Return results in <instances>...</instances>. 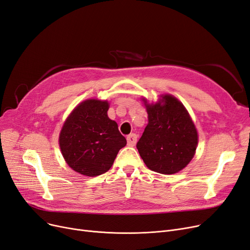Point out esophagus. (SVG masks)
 <instances>
[{
	"mask_svg": "<svg viewBox=\"0 0 250 250\" xmlns=\"http://www.w3.org/2000/svg\"><path fill=\"white\" fill-rule=\"evenodd\" d=\"M126 141H127L128 146H135L137 143V135L134 133L130 134L126 137Z\"/></svg>",
	"mask_w": 250,
	"mask_h": 250,
	"instance_id": "obj_1",
	"label": "esophagus"
}]
</instances>
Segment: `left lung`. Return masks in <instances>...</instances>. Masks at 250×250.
I'll list each match as a JSON object with an SVG mask.
<instances>
[{
	"instance_id": "obj_1",
	"label": "left lung",
	"mask_w": 250,
	"mask_h": 250,
	"mask_svg": "<svg viewBox=\"0 0 250 250\" xmlns=\"http://www.w3.org/2000/svg\"><path fill=\"white\" fill-rule=\"evenodd\" d=\"M155 104H147L148 124L137 143L147 168L161 174H175L186 168L195 155L198 132L181 102L163 95Z\"/></svg>"
}]
</instances>
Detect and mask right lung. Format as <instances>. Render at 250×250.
Segmentation results:
<instances>
[{
  "label": "right lung",
  "instance_id": "1",
  "mask_svg": "<svg viewBox=\"0 0 250 250\" xmlns=\"http://www.w3.org/2000/svg\"><path fill=\"white\" fill-rule=\"evenodd\" d=\"M108 109L107 101L86 100L72 111L62 127L59 142L63 159L85 176L106 173L126 145L117 124L108 117Z\"/></svg>",
  "mask_w": 250,
  "mask_h": 250
}]
</instances>
